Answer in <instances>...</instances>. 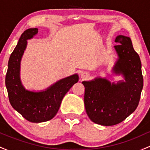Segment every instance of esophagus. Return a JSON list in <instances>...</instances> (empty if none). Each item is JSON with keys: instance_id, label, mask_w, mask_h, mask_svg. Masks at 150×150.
Here are the masks:
<instances>
[{"instance_id": "obj_1", "label": "esophagus", "mask_w": 150, "mask_h": 150, "mask_svg": "<svg viewBox=\"0 0 150 150\" xmlns=\"http://www.w3.org/2000/svg\"><path fill=\"white\" fill-rule=\"evenodd\" d=\"M89 77V74L88 73H87V72H84V73L81 74V78H82V80H87Z\"/></svg>"}]
</instances>
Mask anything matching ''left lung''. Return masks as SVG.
Wrapping results in <instances>:
<instances>
[{
    "label": "left lung",
    "instance_id": "8db88e82",
    "mask_svg": "<svg viewBox=\"0 0 150 150\" xmlns=\"http://www.w3.org/2000/svg\"><path fill=\"white\" fill-rule=\"evenodd\" d=\"M115 42L118 44L114 46L118 59L113 72L121 74L125 82L111 83L106 78L96 77L82 82L85 88L84 102L87 114L92 122L105 126L120 123L135 111L143 87L140 58L131 39L119 35Z\"/></svg>",
    "mask_w": 150,
    "mask_h": 150
}]
</instances>
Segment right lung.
<instances>
[{"instance_id": "1", "label": "right lung", "mask_w": 150, "mask_h": 150, "mask_svg": "<svg viewBox=\"0 0 150 150\" xmlns=\"http://www.w3.org/2000/svg\"><path fill=\"white\" fill-rule=\"evenodd\" d=\"M37 33V28H31L22 34L10 56L6 75V86L10 104L26 120L32 123L52 119L57 113L65 94L79 80L78 75L75 74L60 80L42 92L25 89L20 77V61L27 46V40Z\"/></svg>"}]
</instances>
